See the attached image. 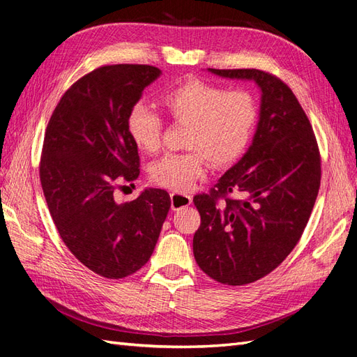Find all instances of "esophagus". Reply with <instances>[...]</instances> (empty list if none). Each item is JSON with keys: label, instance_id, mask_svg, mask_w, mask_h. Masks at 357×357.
<instances>
[{"label": "esophagus", "instance_id": "obj_1", "mask_svg": "<svg viewBox=\"0 0 357 357\" xmlns=\"http://www.w3.org/2000/svg\"><path fill=\"white\" fill-rule=\"evenodd\" d=\"M170 202L173 211H179V209L185 208L191 204V196L182 195V193H172L170 195Z\"/></svg>", "mask_w": 357, "mask_h": 357}]
</instances>
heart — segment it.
<instances>
[{
	"label": "heart",
	"instance_id": "heart-1",
	"mask_svg": "<svg viewBox=\"0 0 357 357\" xmlns=\"http://www.w3.org/2000/svg\"><path fill=\"white\" fill-rule=\"evenodd\" d=\"M164 113L176 123H185L184 146L179 153H167L151 167V179L160 187L185 191L206 175L208 161L214 167L229 166L248 149L258 121L257 100L250 91L202 79H187L164 90L158 98ZM126 131L139 151L152 153L161 142V117L135 104L126 117Z\"/></svg>",
	"mask_w": 357,
	"mask_h": 357
}]
</instances>
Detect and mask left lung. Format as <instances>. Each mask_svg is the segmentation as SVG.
<instances>
[{"instance_id": "obj_1", "label": "left lung", "mask_w": 357, "mask_h": 357, "mask_svg": "<svg viewBox=\"0 0 357 357\" xmlns=\"http://www.w3.org/2000/svg\"><path fill=\"white\" fill-rule=\"evenodd\" d=\"M208 70L252 79L262 93L249 151L208 195L193 199L197 266L236 287L267 276L296 248L318 196L321 158L306 113L282 79L259 69Z\"/></svg>"}]
</instances>
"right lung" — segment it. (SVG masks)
Instances as JSON below:
<instances>
[{
    "label": "right lung",
    "mask_w": 357,
    "mask_h": 357,
    "mask_svg": "<svg viewBox=\"0 0 357 357\" xmlns=\"http://www.w3.org/2000/svg\"><path fill=\"white\" fill-rule=\"evenodd\" d=\"M161 75L149 65H109L72 84L45 131L40 182L48 209L72 255L93 273L122 279L149 261L170 196L146 188L117 204L116 188L140 175L126 117Z\"/></svg>",
    "instance_id": "1"
}]
</instances>
